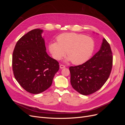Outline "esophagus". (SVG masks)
Listing matches in <instances>:
<instances>
[{
    "label": "esophagus",
    "mask_w": 125,
    "mask_h": 125,
    "mask_svg": "<svg viewBox=\"0 0 125 125\" xmlns=\"http://www.w3.org/2000/svg\"><path fill=\"white\" fill-rule=\"evenodd\" d=\"M59 67H60V69H63V68H65L66 67H65V66H64L63 65H60L59 66Z\"/></svg>",
    "instance_id": "obj_1"
}]
</instances>
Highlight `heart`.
<instances>
[{
  "mask_svg": "<svg viewBox=\"0 0 125 125\" xmlns=\"http://www.w3.org/2000/svg\"><path fill=\"white\" fill-rule=\"evenodd\" d=\"M57 42L49 44V51L56 60H60L66 54L65 61H72L75 65L86 62L94 50L95 43L91 37L75 33H62L57 37Z\"/></svg>",
  "mask_w": 125,
  "mask_h": 125,
  "instance_id": "obj_1",
  "label": "heart"
}]
</instances>
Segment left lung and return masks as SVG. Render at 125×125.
<instances>
[{"label": "left lung", "instance_id": "8db88e82", "mask_svg": "<svg viewBox=\"0 0 125 125\" xmlns=\"http://www.w3.org/2000/svg\"><path fill=\"white\" fill-rule=\"evenodd\" d=\"M112 65L110 45L103 39L100 50L91 58L82 65L69 67L72 86L84 95L95 92L107 80Z\"/></svg>", "mask_w": 125, "mask_h": 125}]
</instances>
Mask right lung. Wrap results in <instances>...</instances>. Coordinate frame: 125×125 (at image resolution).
Masks as SVG:
<instances>
[{"instance_id":"add662e5","label":"right lung","mask_w":125,"mask_h":125,"mask_svg":"<svg viewBox=\"0 0 125 125\" xmlns=\"http://www.w3.org/2000/svg\"><path fill=\"white\" fill-rule=\"evenodd\" d=\"M43 30H31L19 40L12 55V69L16 80L26 91L39 94L51 86L58 62L46 52Z\"/></svg>"}]
</instances>
